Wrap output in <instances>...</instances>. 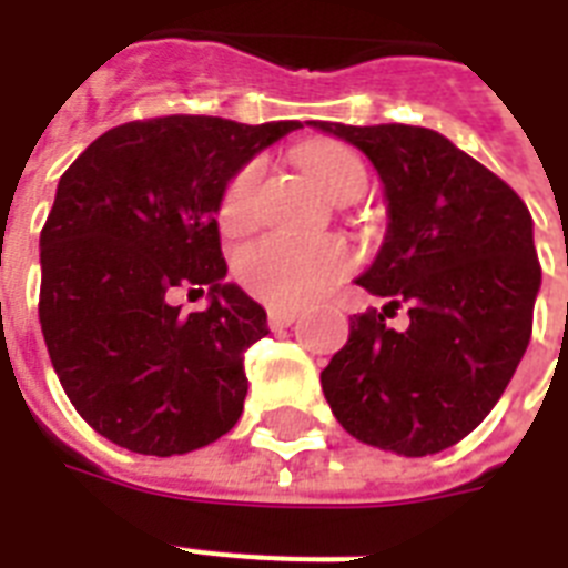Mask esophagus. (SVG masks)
Wrapping results in <instances>:
<instances>
[{
    "label": "esophagus",
    "instance_id": "obj_1",
    "mask_svg": "<svg viewBox=\"0 0 568 568\" xmlns=\"http://www.w3.org/2000/svg\"><path fill=\"white\" fill-rule=\"evenodd\" d=\"M294 318H297V310H288V306H271V310H267L271 327H288Z\"/></svg>",
    "mask_w": 568,
    "mask_h": 568
}]
</instances>
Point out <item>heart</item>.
Instances as JSON below:
<instances>
[{
  "instance_id": "1",
  "label": "heart",
  "mask_w": 568,
  "mask_h": 568,
  "mask_svg": "<svg viewBox=\"0 0 568 568\" xmlns=\"http://www.w3.org/2000/svg\"><path fill=\"white\" fill-rule=\"evenodd\" d=\"M303 171L310 173L329 200L345 196L347 191L363 185L365 168L354 150L345 144H312L301 153ZM262 162L244 164L223 191L221 226L226 232H244L256 217V194L262 182ZM351 253L336 239H288V235H267L253 241L235 258V271L250 294L271 306H301L315 301L333 280L345 274Z\"/></svg>"
}]
</instances>
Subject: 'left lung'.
<instances>
[{"instance_id":"8db88e82","label":"left lung","mask_w":568,"mask_h":568,"mask_svg":"<svg viewBox=\"0 0 568 568\" xmlns=\"http://www.w3.org/2000/svg\"><path fill=\"white\" fill-rule=\"evenodd\" d=\"M310 126L368 155L388 217L356 276L386 306L351 318L347 345L321 372L324 397L365 445L439 454L484 422L528 351L542 285L528 205L433 129ZM397 305L406 331L385 327Z\"/></svg>"}]
</instances>
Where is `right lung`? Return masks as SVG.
Listing matches in <instances>:
<instances>
[{"instance_id": "1", "label": "right lung", "mask_w": 568, "mask_h": 568, "mask_svg": "<svg viewBox=\"0 0 568 568\" xmlns=\"http://www.w3.org/2000/svg\"><path fill=\"white\" fill-rule=\"evenodd\" d=\"M297 120H135L100 135L58 182L40 232V329L70 404L120 448L173 457L244 409V351L267 312L226 283L217 212L232 176ZM189 282L210 306L166 297Z\"/></svg>"}]
</instances>
